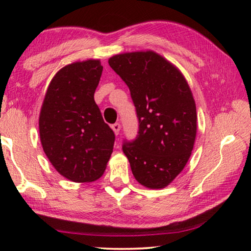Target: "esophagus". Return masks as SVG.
<instances>
[{"mask_svg":"<svg viewBox=\"0 0 251 251\" xmlns=\"http://www.w3.org/2000/svg\"><path fill=\"white\" fill-rule=\"evenodd\" d=\"M112 129L114 130V133H115V135L120 134V130H121V124H120V123H115V124H113L112 125Z\"/></svg>","mask_w":251,"mask_h":251,"instance_id":"obj_1","label":"esophagus"}]
</instances>
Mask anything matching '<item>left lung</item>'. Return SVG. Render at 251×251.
<instances>
[{
    "mask_svg": "<svg viewBox=\"0 0 251 251\" xmlns=\"http://www.w3.org/2000/svg\"><path fill=\"white\" fill-rule=\"evenodd\" d=\"M108 64L130 91L139 130L123 151L139 184L165 188L188 161L197 134L196 104L178 67L154 50L117 54Z\"/></svg>",
    "mask_w": 251,
    "mask_h": 251,
    "instance_id": "1",
    "label": "left lung"
}]
</instances>
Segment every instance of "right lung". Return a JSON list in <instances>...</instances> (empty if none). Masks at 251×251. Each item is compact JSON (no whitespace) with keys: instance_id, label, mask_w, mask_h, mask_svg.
<instances>
[{"instance_id":"obj_1","label":"right lung","mask_w":251,"mask_h":251,"mask_svg":"<svg viewBox=\"0 0 251 251\" xmlns=\"http://www.w3.org/2000/svg\"><path fill=\"white\" fill-rule=\"evenodd\" d=\"M101 72L100 59L92 58L62 67L42 104V147L54 168L75 182L99 179L113 152L115 135L94 100Z\"/></svg>"}]
</instances>
